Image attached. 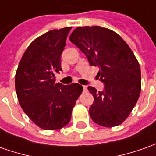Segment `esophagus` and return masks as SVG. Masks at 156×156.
I'll list each match as a JSON object with an SVG mask.
<instances>
[{
  "instance_id": "1",
  "label": "esophagus",
  "mask_w": 156,
  "mask_h": 156,
  "mask_svg": "<svg viewBox=\"0 0 156 156\" xmlns=\"http://www.w3.org/2000/svg\"><path fill=\"white\" fill-rule=\"evenodd\" d=\"M83 89H84V91H87V86H83Z\"/></svg>"
}]
</instances>
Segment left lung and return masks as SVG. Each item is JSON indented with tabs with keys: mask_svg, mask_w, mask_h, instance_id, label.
Instances as JSON below:
<instances>
[{
	"mask_svg": "<svg viewBox=\"0 0 156 156\" xmlns=\"http://www.w3.org/2000/svg\"><path fill=\"white\" fill-rule=\"evenodd\" d=\"M69 40L90 65L98 67L97 76L105 84L101 92L87 87L94 98L89 109L92 120L105 127L121 124L141 92V70L133 51L117 33L100 26L78 27Z\"/></svg>",
	"mask_w": 156,
	"mask_h": 156,
	"instance_id": "8db88e82",
	"label": "left lung"
}]
</instances>
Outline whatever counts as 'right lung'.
Masks as SVG:
<instances>
[{"instance_id":"obj_1","label":"right lung","mask_w":156,"mask_h":156,"mask_svg":"<svg viewBox=\"0 0 156 156\" xmlns=\"http://www.w3.org/2000/svg\"><path fill=\"white\" fill-rule=\"evenodd\" d=\"M71 27L52 30L34 40L20 60L15 88L22 109L31 121L44 130L67 125L72 109L83 91L77 83H55L61 69V54Z\"/></svg>"}]
</instances>
